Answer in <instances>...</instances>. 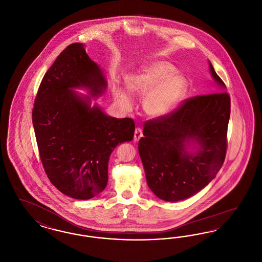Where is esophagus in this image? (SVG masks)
<instances>
[{
	"label": "esophagus",
	"mask_w": 262,
	"mask_h": 262,
	"mask_svg": "<svg viewBox=\"0 0 262 262\" xmlns=\"http://www.w3.org/2000/svg\"><path fill=\"white\" fill-rule=\"evenodd\" d=\"M142 129L140 127H137L136 132H135V137H134V140L137 142L141 137H142Z\"/></svg>",
	"instance_id": "34e87169"
}]
</instances>
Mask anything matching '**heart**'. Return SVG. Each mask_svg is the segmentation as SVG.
I'll list each match as a JSON object with an SVG mask.
<instances>
[{"label":"heart","instance_id":"heart-1","mask_svg":"<svg viewBox=\"0 0 262 262\" xmlns=\"http://www.w3.org/2000/svg\"><path fill=\"white\" fill-rule=\"evenodd\" d=\"M172 63L154 62L128 75L126 86L135 96H143L142 107L151 117H162L172 112L187 92L186 79L176 75ZM113 94L125 108L132 106V98L125 88L113 84Z\"/></svg>","mask_w":262,"mask_h":262}]
</instances>
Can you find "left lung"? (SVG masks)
<instances>
[{
	"mask_svg": "<svg viewBox=\"0 0 262 262\" xmlns=\"http://www.w3.org/2000/svg\"><path fill=\"white\" fill-rule=\"evenodd\" d=\"M210 72L221 91L184 100L172 112L148 120L138 151L150 189L166 201L190 198L206 187L224 163L231 99L210 62ZM189 138L200 151L188 155Z\"/></svg>",
	"mask_w": 262,
	"mask_h": 262,
	"instance_id": "obj_1",
	"label": "left lung"
}]
</instances>
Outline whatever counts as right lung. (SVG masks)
Instances as JSON below:
<instances>
[{"mask_svg":"<svg viewBox=\"0 0 262 262\" xmlns=\"http://www.w3.org/2000/svg\"><path fill=\"white\" fill-rule=\"evenodd\" d=\"M86 86L93 95L106 88L99 67L81 43L69 45L43 76L32 110L40 160L51 183L75 200L105 189L115 147L130 141L135 122L107 116L70 88Z\"/></svg>","mask_w":262,"mask_h":262,"instance_id":"add662e5","label":"right lung"}]
</instances>
